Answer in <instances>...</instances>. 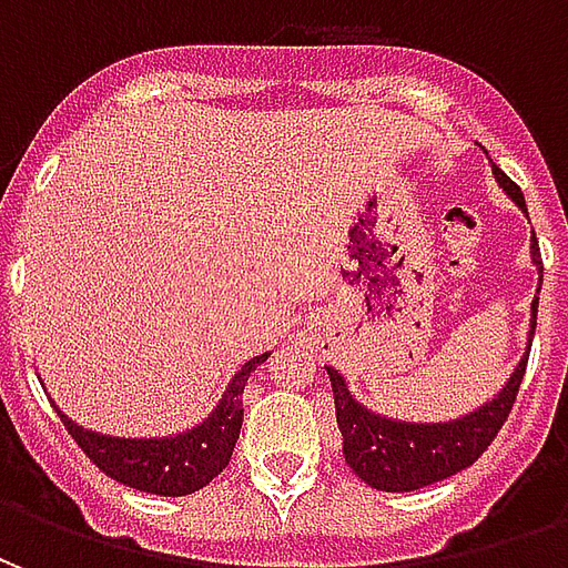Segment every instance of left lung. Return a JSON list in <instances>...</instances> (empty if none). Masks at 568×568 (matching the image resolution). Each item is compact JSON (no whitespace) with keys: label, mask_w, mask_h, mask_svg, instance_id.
Segmentation results:
<instances>
[{"label":"left lung","mask_w":568,"mask_h":568,"mask_svg":"<svg viewBox=\"0 0 568 568\" xmlns=\"http://www.w3.org/2000/svg\"><path fill=\"white\" fill-rule=\"evenodd\" d=\"M496 182L505 187V194L526 212L524 191L514 185L499 166H493ZM532 264L538 271V288H541V252L532 234ZM538 297L532 301V325H529V341L536 334ZM526 353L517 368L501 386L499 395L477 407L465 417L453 423H405V419H389L374 414L368 407L356 402V395L346 389V381L334 368H328L334 393V414L337 428L344 435V459L368 487L386 489V493H410V489L438 484L444 477L463 471L475 463L480 453L487 450L493 438L499 435L501 423L511 414L517 402V389L526 374Z\"/></svg>","instance_id":"obj_1"}]
</instances>
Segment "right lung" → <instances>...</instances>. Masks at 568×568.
<instances>
[{
    "label": "right lung",
    "instance_id": "add662e5",
    "mask_svg": "<svg viewBox=\"0 0 568 568\" xmlns=\"http://www.w3.org/2000/svg\"><path fill=\"white\" fill-rule=\"evenodd\" d=\"M271 353L248 358L236 371L234 381L215 405L210 417L200 426L170 435V438H112L100 432H88L54 405V410L75 438L88 459L105 471V475L124 484V487L154 493V496H187L210 484L212 477L222 475V468L231 463V453L240 438L243 426V389L252 371L258 368Z\"/></svg>",
    "mask_w": 568,
    "mask_h": 568
}]
</instances>
